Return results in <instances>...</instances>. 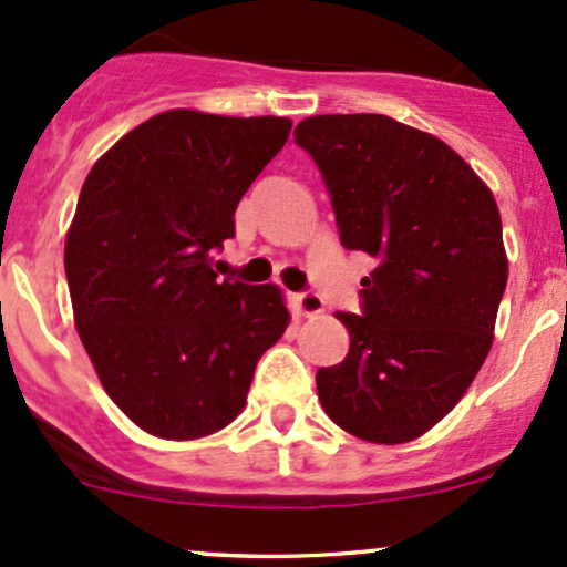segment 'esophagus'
Listing matches in <instances>:
<instances>
[{
    "instance_id": "1",
    "label": "esophagus",
    "mask_w": 567,
    "mask_h": 567,
    "mask_svg": "<svg viewBox=\"0 0 567 567\" xmlns=\"http://www.w3.org/2000/svg\"><path fill=\"white\" fill-rule=\"evenodd\" d=\"M296 309H298V315H303V317H317L324 311V301H322L320 292L303 290L296 296Z\"/></svg>"
}]
</instances>
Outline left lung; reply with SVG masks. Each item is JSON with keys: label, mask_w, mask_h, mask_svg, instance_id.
<instances>
[{"label": "left lung", "mask_w": 567, "mask_h": 567, "mask_svg": "<svg viewBox=\"0 0 567 567\" xmlns=\"http://www.w3.org/2000/svg\"><path fill=\"white\" fill-rule=\"evenodd\" d=\"M292 135L322 173L341 245L375 261L360 315H336L349 354L317 370L324 413L368 442L421 437L491 351L509 275L496 199L451 146L392 116H309Z\"/></svg>", "instance_id": "obj_1"}]
</instances>
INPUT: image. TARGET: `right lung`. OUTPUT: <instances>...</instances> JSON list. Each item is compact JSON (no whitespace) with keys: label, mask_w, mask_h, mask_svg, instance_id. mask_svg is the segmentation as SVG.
Listing matches in <instances>:
<instances>
[{"label":"right lung","mask_w":567,"mask_h":567,"mask_svg":"<svg viewBox=\"0 0 567 567\" xmlns=\"http://www.w3.org/2000/svg\"><path fill=\"white\" fill-rule=\"evenodd\" d=\"M290 127L175 109L130 130L84 181L63 261L76 333L148 434L194 440L231 424L288 328L282 292L218 279L213 252Z\"/></svg>","instance_id":"right-lung-1"}]
</instances>
